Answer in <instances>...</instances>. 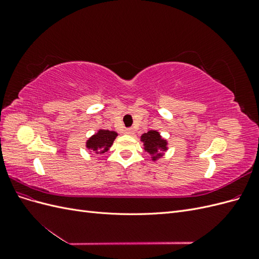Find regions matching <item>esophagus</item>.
Masks as SVG:
<instances>
[{
  "label": "esophagus",
  "mask_w": 259,
  "mask_h": 259,
  "mask_svg": "<svg viewBox=\"0 0 259 259\" xmlns=\"http://www.w3.org/2000/svg\"><path fill=\"white\" fill-rule=\"evenodd\" d=\"M125 134L132 135V134H134V131H133V128H126L125 130Z\"/></svg>",
  "instance_id": "1"
}]
</instances>
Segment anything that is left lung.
Segmentation results:
<instances>
[{
  "label": "left lung",
  "mask_w": 259,
  "mask_h": 259,
  "mask_svg": "<svg viewBox=\"0 0 259 259\" xmlns=\"http://www.w3.org/2000/svg\"><path fill=\"white\" fill-rule=\"evenodd\" d=\"M144 143V149L151 155V160L156 161L162 158L167 150V140L164 139L158 131H149L140 137Z\"/></svg>",
  "instance_id": "1"
}]
</instances>
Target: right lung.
Listing matches in <instances>:
<instances>
[{
	"label": "right lung",
	"mask_w": 259,
	"mask_h": 259,
	"mask_svg": "<svg viewBox=\"0 0 259 259\" xmlns=\"http://www.w3.org/2000/svg\"><path fill=\"white\" fill-rule=\"evenodd\" d=\"M117 136V133L108 130H98L96 134L86 140V148L95 154L105 153L109 150Z\"/></svg>",
	"instance_id": "right-lung-1"
}]
</instances>
